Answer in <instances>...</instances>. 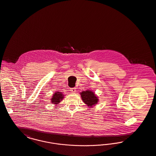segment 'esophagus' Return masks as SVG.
I'll return each instance as SVG.
<instances>
[{
    "label": "esophagus",
    "mask_w": 156,
    "mask_h": 156,
    "mask_svg": "<svg viewBox=\"0 0 156 156\" xmlns=\"http://www.w3.org/2000/svg\"><path fill=\"white\" fill-rule=\"evenodd\" d=\"M70 91L72 93H75V92L76 91V88H75V87L70 88Z\"/></svg>",
    "instance_id": "esophagus-1"
}]
</instances>
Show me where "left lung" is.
Instances as JSON below:
<instances>
[{
	"instance_id": "8db88e82",
	"label": "left lung",
	"mask_w": 156,
	"mask_h": 156,
	"mask_svg": "<svg viewBox=\"0 0 156 156\" xmlns=\"http://www.w3.org/2000/svg\"><path fill=\"white\" fill-rule=\"evenodd\" d=\"M81 95L83 102L88 106L91 107L98 103V97L91 91L87 90L85 91H82V93H81Z\"/></svg>"
}]
</instances>
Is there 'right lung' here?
I'll use <instances>...</instances> for the list:
<instances>
[{
	"mask_svg": "<svg viewBox=\"0 0 156 156\" xmlns=\"http://www.w3.org/2000/svg\"><path fill=\"white\" fill-rule=\"evenodd\" d=\"M63 96H64L62 94L61 92L55 93L51 99V102L52 104H59V102H60V101L63 99Z\"/></svg>",
	"mask_w": 156,
	"mask_h": 156,
	"instance_id": "obj_1",
	"label": "right lung"
}]
</instances>
